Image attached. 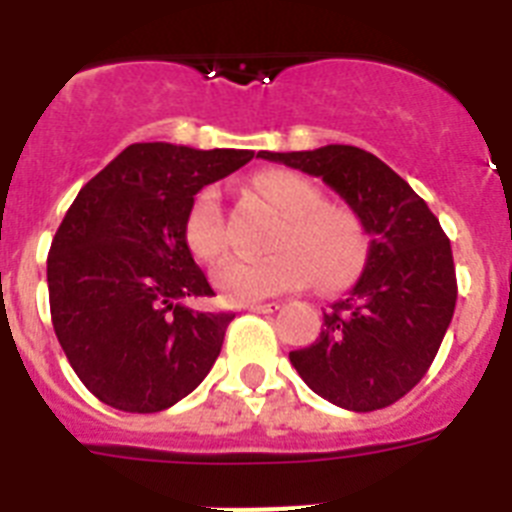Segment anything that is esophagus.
Instances as JSON below:
<instances>
[{
  "label": "esophagus",
  "mask_w": 512,
  "mask_h": 512,
  "mask_svg": "<svg viewBox=\"0 0 512 512\" xmlns=\"http://www.w3.org/2000/svg\"><path fill=\"white\" fill-rule=\"evenodd\" d=\"M273 308H279L276 303H249L244 305V311H252V313H271Z\"/></svg>",
  "instance_id": "1"
}]
</instances>
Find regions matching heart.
<instances>
[{"mask_svg":"<svg viewBox=\"0 0 512 512\" xmlns=\"http://www.w3.org/2000/svg\"><path fill=\"white\" fill-rule=\"evenodd\" d=\"M257 193L279 212L268 236L271 255L231 257L215 268L212 287L228 305H249L265 297L316 284L327 292L348 287L364 268V223L350 209L329 204L321 188L289 170H271L255 177ZM185 241L201 263H215L228 249L223 201L217 185H204L185 215Z\"/></svg>","mask_w":512,"mask_h":512,"instance_id":"heart-1","label":"heart"}]
</instances>
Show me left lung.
I'll return each instance as SVG.
<instances>
[{
    "mask_svg": "<svg viewBox=\"0 0 512 512\" xmlns=\"http://www.w3.org/2000/svg\"><path fill=\"white\" fill-rule=\"evenodd\" d=\"M260 159L321 177L369 233L364 271L329 305L311 348L289 353L305 385L350 412H374L406 396L433 364L457 303L452 244L438 217L388 164L356 146Z\"/></svg>",
    "mask_w": 512,
    "mask_h": 512,
    "instance_id": "1",
    "label": "left lung"
}]
</instances>
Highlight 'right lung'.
<instances>
[{
	"mask_svg": "<svg viewBox=\"0 0 512 512\" xmlns=\"http://www.w3.org/2000/svg\"><path fill=\"white\" fill-rule=\"evenodd\" d=\"M252 156L135 143L66 212L47 257L52 327L76 377L103 404L135 414L170 409L220 356L233 313L183 303L215 295L193 263L185 215L204 185Z\"/></svg>",
	"mask_w": 512,
	"mask_h": 512,
	"instance_id": "1",
	"label": "right lung"
}]
</instances>
